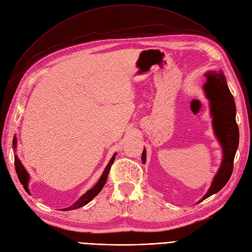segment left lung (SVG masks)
I'll use <instances>...</instances> for the list:
<instances>
[{
  "label": "left lung",
  "mask_w": 252,
  "mask_h": 252,
  "mask_svg": "<svg viewBox=\"0 0 252 252\" xmlns=\"http://www.w3.org/2000/svg\"><path fill=\"white\" fill-rule=\"evenodd\" d=\"M205 96L209 101L215 135L220 144L222 158L209 189L200 201L220 191L233 173V162L239 145V129L236 124V105L222 71L210 70L204 73ZM142 162H146V149L142 153Z\"/></svg>",
  "instance_id": "1"
}]
</instances>
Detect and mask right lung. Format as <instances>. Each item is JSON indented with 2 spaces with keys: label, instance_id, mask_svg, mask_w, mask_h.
<instances>
[{
  "label": "right lung",
  "instance_id": "obj_1",
  "mask_svg": "<svg viewBox=\"0 0 252 252\" xmlns=\"http://www.w3.org/2000/svg\"><path fill=\"white\" fill-rule=\"evenodd\" d=\"M12 144H13V150L16 151V149H17V138H16V136H14V138H13V143ZM115 156H116V153L113 154V156L111 157V159L109 160L108 164L106 165V167H105V169L103 171V174L101 175L99 181L97 182V184L95 185V186L93 187L92 189L88 190L83 196L79 197L78 199L72 205H70L69 207L63 208L62 210L67 211V210H71V209H76V208H79V207H83L84 205L88 204L90 201H92L93 199H94V198L100 193V191L104 187V185L106 183V180H107V177H108V174H109L110 166L114 162ZM14 161H15V169H16V174L18 176V179H19L20 183L22 184L24 190L28 192L29 194H31L30 189H29V184H30V180H31L30 174L28 173V171H26L25 167L22 165L20 159H19L18 156L16 154L14 155Z\"/></svg>",
  "mask_w": 252,
  "mask_h": 252
}]
</instances>
